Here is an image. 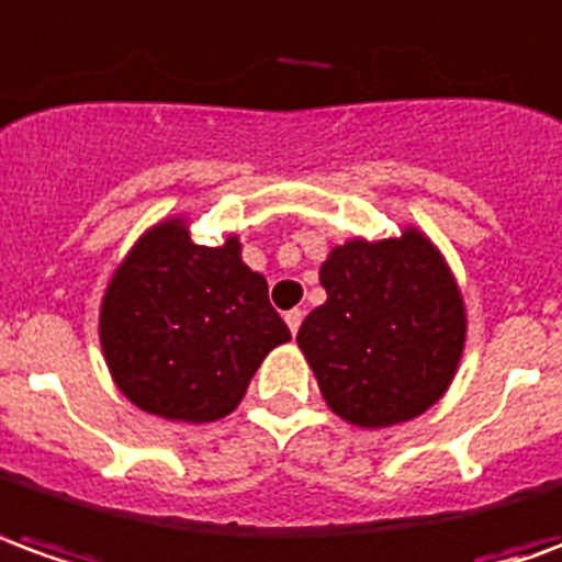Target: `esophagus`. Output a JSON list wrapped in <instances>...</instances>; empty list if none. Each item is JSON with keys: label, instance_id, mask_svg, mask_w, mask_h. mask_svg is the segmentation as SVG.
Here are the masks:
<instances>
[{"label": "esophagus", "instance_id": "esophagus-1", "mask_svg": "<svg viewBox=\"0 0 562 562\" xmlns=\"http://www.w3.org/2000/svg\"><path fill=\"white\" fill-rule=\"evenodd\" d=\"M302 317H305V312H302V308H293V312H288V314H284V321H288L290 333H293V336H296V333H300V326H302Z\"/></svg>", "mask_w": 562, "mask_h": 562}]
</instances>
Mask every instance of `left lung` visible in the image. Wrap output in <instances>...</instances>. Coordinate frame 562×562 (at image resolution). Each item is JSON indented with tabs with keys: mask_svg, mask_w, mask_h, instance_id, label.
<instances>
[{
	"mask_svg": "<svg viewBox=\"0 0 562 562\" xmlns=\"http://www.w3.org/2000/svg\"><path fill=\"white\" fill-rule=\"evenodd\" d=\"M326 302L300 326L326 405L357 427L424 415L451 384L465 341L463 296L417 229L353 238L321 266Z\"/></svg>",
	"mask_w": 562,
	"mask_h": 562,
	"instance_id": "left-lung-1",
	"label": "left lung"
}]
</instances>
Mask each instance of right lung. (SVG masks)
Listing matches in <instances>:
<instances>
[{
	"instance_id": "1",
	"label": "right lung",
	"mask_w": 562,
	"mask_h": 562,
	"mask_svg": "<svg viewBox=\"0 0 562 562\" xmlns=\"http://www.w3.org/2000/svg\"><path fill=\"white\" fill-rule=\"evenodd\" d=\"M99 338L123 396L147 415L209 424L236 408L262 357L290 341L269 284L229 236L196 245L184 221L135 241L111 278Z\"/></svg>"
}]
</instances>
